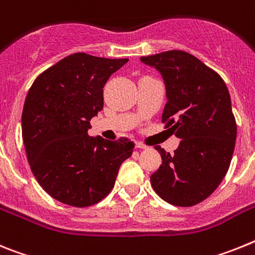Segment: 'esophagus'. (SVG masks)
<instances>
[{
  "mask_svg": "<svg viewBox=\"0 0 255 255\" xmlns=\"http://www.w3.org/2000/svg\"><path fill=\"white\" fill-rule=\"evenodd\" d=\"M136 147H138V149H147V146H146L145 143L140 142V141H138V142H136Z\"/></svg>",
  "mask_w": 255,
  "mask_h": 255,
  "instance_id": "34e87169",
  "label": "esophagus"
}]
</instances>
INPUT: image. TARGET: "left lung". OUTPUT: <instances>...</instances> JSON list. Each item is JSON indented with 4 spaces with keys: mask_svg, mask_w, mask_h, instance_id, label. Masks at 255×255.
<instances>
[{
    "mask_svg": "<svg viewBox=\"0 0 255 255\" xmlns=\"http://www.w3.org/2000/svg\"><path fill=\"white\" fill-rule=\"evenodd\" d=\"M163 77L167 104L161 121L180 145L169 154L160 146L161 165L151 174L154 191L178 207L207 199L225 178L236 141V121L227 86L213 69L180 50L140 59Z\"/></svg>",
    "mask_w": 255,
    "mask_h": 255,
    "instance_id": "8db88e82",
    "label": "left lung"
}]
</instances>
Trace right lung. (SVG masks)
Listing matches in <instances>:
<instances>
[{
  "label": "right lung",
  "instance_id": "1",
  "mask_svg": "<svg viewBox=\"0 0 255 255\" xmlns=\"http://www.w3.org/2000/svg\"><path fill=\"white\" fill-rule=\"evenodd\" d=\"M128 59L78 52L39 74L21 114L30 169L50 196L72 207H90L114 187L134 143L88 136L90 121L104 108V86Z\"/></svg>",
  "mask_w": 255,
  "mask_h": 255
}]
</instances>
